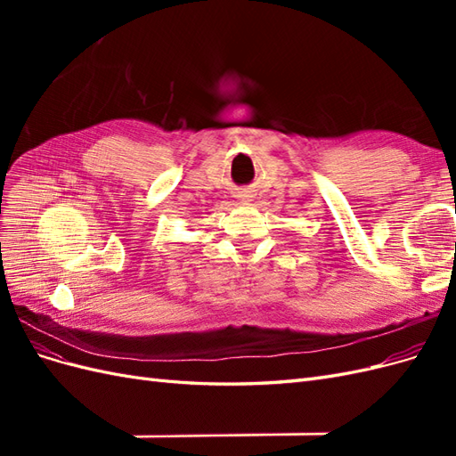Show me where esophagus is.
<instances>
[{
    "instance_id": "esophagus-1",
    "label": "esophagus",
    "mask_w": 456,
    "mask_h": 456,
    "mask_svg": "<svg viewBox=\"0 0 456 456\" xmlns=\"http://www.w3.org/2000/svg\"><path fill=\"white\" fill-rule=\"evenodd\" d=\"M241 200H245V201H247V198H241Z\"/></svg>"
}]
</instances>
